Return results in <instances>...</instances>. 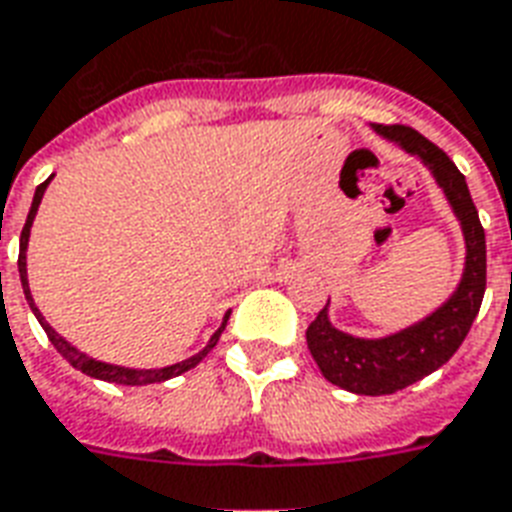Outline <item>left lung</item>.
<instances>
[{"mask_svg":"<svg viewBox=\"0 0 512 512\" xmlns=\"http://www.w3.org/2000/svg\"><path fill=\"white\" fill-rule=\"evenodd\" d=\"M373 128L389 142L400 144L405 152L419 155L424 166L435 174L448 204L462 222L467 257H464L462 282L454 295L435 314L421 319L419 325L368 341L335 330L327 319V306L308 325V351L317 360L322 376L346 392L370 397L400 392L405 386L416 384L419 378L443 368L470 333L486 292V233L462 171L456 169L454 161L438 144H432L411 126L373 123Z\"/></svg>","mask_w":512,"mask_h":512,"instance_id":"1","label":"left lung"}]
</instances>
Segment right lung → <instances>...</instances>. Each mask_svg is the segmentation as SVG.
<instances>
[{
	"mask_svg": "<svg viewBox=\"0 0 512 512\" xmlns=\"http://www.w3.org/2000/svg\"><path fill=\"white\" fill-rule=\"evenodd\" d=\"M50 179H45L42 185L37 187V193H34V201H31V209H29V217H26V225H23L21 230V252H18V273H21V284H23V295H26V300H29L31 311H34V317L39 319V325H42V330L48 333L50 343L56 346L58 354L64 357L72 368L83 370L85 376L91 378H99V381H109V384H123V386H144V384H158V381H169V378L174 376H182L185 370L195 368L198 362L204 360L206 354L217 346V341H220V333L225 330V325H228V317L230 314H225V322H222V327L217 330V333L212 335V341L206 343L204 351H198V354H193L190 360H182L177 362V365H169V368H161V370H134V368H120V365H109V362H101V360H93V357H88V354H83V351H77L69 341H64L61 335L53 330V327L45 322V317L39 314V308L34 306V298H31V290H29V282H26V244H29V233H31V222H34V214H37V206L39 201H42V193H45V187H48Z\"/></svg>",
	"mask_w": 512,
	"mask_h": 512,
	"instance_id": "1",
	"label": "right lung"
}]
</instances>
